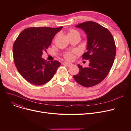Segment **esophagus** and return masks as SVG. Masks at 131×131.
Masks as SVG:
<instances>
[{
	"label": "esophagus",
	"instance_id": "obj_1",
	"mask_svg": "<svg viewBox=\"0 0 131 131\" xmlns=\"http://www.w3.org/2000/svg\"><path fill=\"white\" fill-rule=\"evenodd\" d=\"M63 65H66L67 66H71L72 65V64L71 63H66V62H64V63H63Z\"/></svg>",
	"mask_w": 131,
	"mask_h": 131
}]
</instances>
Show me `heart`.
<instances>
[{
  "label": "heart",
  "instance_id": "1",
  "mask_svg": "<svg viewBox=\"0 0 131 131\" xmlns=\"http://www.w3.org/2000/svg\"><path fill=\"white\" fill-rule=\"evenodd\" d=\"M68 36L70 38L74 37H79L80 38V33L77 30L71 29L68 30ZM64 58L67 60H72L74 58V54L72 52H68L64 54Z\"/></svg>",
  "mask_w": 131,
  "mask_h": 131
}]
</instances>
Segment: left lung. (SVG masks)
Instances as JSON below:
<instances>
[{
	"label": "left lung",
	"instance_id": "8db88e82",
	"mask_svg": "<svg viewBox=\"0 0 131 131\" xmlns=\"http://www.w3.org/2000/svg\"><path fill=\"white\" fill-rule=\"evenodd\" d=\"M87 34V51L82 59L89 60L88 67L78 65L79 73L74 80L84 87L94 86L104 80L113 66L116 52L115 40L106 27L92 22L82 23L76 26Z\"/></svg>",
	"mask_w": 131,
	"mask_h": 131
}]
</instances>
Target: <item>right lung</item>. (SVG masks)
<instances>
[{
    "instance_id": "1",
    "label": "right lung",
    "mask_w": 131,
    "mask_h": 131,
    "mask_svg": "<svg viewBox=\"0 0 131 131\" xmlns=\"http://www.w3.org/2000/svg\"><path fill=\"white\" fill-rule=\"evenodd\" d=\"M63 27H31L20 33L14 43L13 58L17 70L30 83L43 85L52 79L60 63L42 58L43 51Z\"/></svg>"
}]
</instances>
